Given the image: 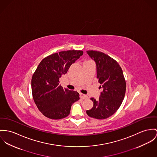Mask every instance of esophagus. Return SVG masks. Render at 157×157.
Listing matches in <instances>:
<instances>
[{"instance_id":"obj_1","label":"esophagus","mask_w":157,"mask_h":157,"mask_svg":"<svg viewBox=\"0 0 157 157\" xmlns=\"http://www.w3.org/2000/svg\"><path fill=\"white\" fill-rule=\"evenodd\" d=\"M79 95H80V98H82V99H86V98H88L87 96H86V95H85V94H82V93H80Z\"/></svg>"}]
</instances>
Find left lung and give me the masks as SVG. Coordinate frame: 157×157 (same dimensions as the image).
I'll return each mask as SVG.
<instances>
[{
	"instance_id": "1",
	"label": "left lung",
	"mask_w": 157,
	"mask_h": 157,
	"mask_svg": "<svg viewBox=\"0 0 157 157\" xmlns=\"http://www.w3.org/2000/svg\"><path fill=\"white\" fill-rule=\"evenodd\" d=\"M96 64L97 78L102 88L98 100L91 98L93 107L87 115L98 120L108 118L120 107L125 96L126 82L123 72L117 61L102 52L87 51Z\"/></svg>"
}]
</instances>
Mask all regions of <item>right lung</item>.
I'll list each match as a JSON object with an SVG mask.
<instances>
[{
  "label": "right lung",
  "mask_w": 157,
  "mask_h": 157,
  "mask_svg": "<svg viewBox=\"0 0 157 157\" xmlns=\"http://www.w3.org/2000/svg\"><path fill=\"white\" fill-rule=\"evenodd\" d=\"M83 51L70 50L51 54L40 61L32 78L33 100L46 117L60 120L67 117L73 103L79 100L78 92L60 85L59 79Z\"/></svg>",
  "instance_id": "add662e5"
}]
</instances>
